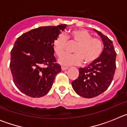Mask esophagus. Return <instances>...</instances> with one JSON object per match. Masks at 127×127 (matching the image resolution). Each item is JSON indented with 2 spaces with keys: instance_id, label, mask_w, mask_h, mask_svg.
Masks as SVG:
<instances>
[{
  "instance_id": "obj_1",
  "label": "esophagus",
  "mask_w": 127,
  "mask_h": 127,
  "mask_svg": "<svg viewBox=\"0 0 127 127\" xmlns=\"http://www.w3.org/2000/svg\"><path fill=\"white\" fill-rule=\"evenodd\" d=\"M62 70H67V69H68V67H64V66H62Z\"/></svg>"
}]
</instances>
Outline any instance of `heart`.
Masks as SVG:
<instances>
[{"label":"heart","mask_w":127,"mask_h":127,"mask_svg":"<svg viewBox=\"0 0 127 127\" xmlns=\"http://www.w3.org/2000/svg\"><path fill=\"white\" fill-rule=\"evenodd\" d=\"M70 42L77 43L74 49V54H65L58 59V62L63 65H79L83 61L85 64H90L100 56L103 50L102 41L83 29L74 30L69 36ZM68 41L62 34L59 35L53 41L54 51L58 57L66 51Z\"/></svg>","instance_id":"obj_1"}]
</instances>
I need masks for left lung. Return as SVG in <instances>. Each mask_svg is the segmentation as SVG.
Wrapping results in <instances>:
<instances>
[{"label":"left lung","mask_w":127,"mask_h":127,"mask_svg":"<svg viewBox=\"0 0 127 127\" xmlns=\"http://www.w3.org/2000/svg\"><path fill=\"white\" fill-rule=\"evenodd\" d=\"M95 31L101 37L104 43L102 53L87 67L79 68V76L72 82L76 94L88 98L97 97L108 88L116 67V53L113 42L100 32L97 30Z\"/></svg>","instance_id":"8db88e82"}]
</instances>
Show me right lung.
<instances>
[{"label": "right lung", "instance_id": "add662e5", "mask_svg": "<svg viewBox=\"0 0 127 127\" xmlns=\"http://www.w3.org/2000/svg\"><path fill=\"white\" fill-rule=\"evenodd\" d=\"M67 25L41 27L19 37L11 51L13 82L22 93L36 98L46 95L61 71L54 56L53 41Z\"/></svg>", "mask_w": 127, "mask_h": 127}]
</instances>
